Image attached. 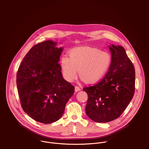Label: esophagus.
<instances>
[{"label": "esophagus", "mask_w": 149, "mask_h": 149, "mask_svg": "<svg viewBox=\"0 0 149 149\" xmlns=\"http://www.w3.org/2000/svg\"><path fill=\"white\" fill-rule=\"evenodd\" d=\"M80 90H81V88L79 87H78V86H75V92H78V91H79Z\"/></svg>", "instance_id": "1"}]
</instances>
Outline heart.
<instances>
[{
  "mask_svg": "<svg viewBox=\"0 0 149 149\" xmlns=\"http://www.w3.org/2000/svg\"><path fill=\"white\" fill-rule=\"evenodd\" d=\"M111 57L107 52L94 48L81 47L69 52V58L62 56L60 66L63 77L72 82L79 77L86 83L93 84L99 81L109 70Z\"/></svg>",
  "mask_w": 149,
  "mask_h": 149,
  "instance_id": "b5f03b06",
  "label": "heart"
}]
</instances>
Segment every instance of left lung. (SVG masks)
I'll return each instance as SVG.
<instances>
[{
	"label": "left lung",
	"instance_id": "left-lung-1",
	"mask_svg": "<svg viewBox=\"0 0 149 149\" xmlns=\"http://www.w3.org/2000/svg\"><path fill=\"white\" fill-rule=\"evenodd\" d=\"M111 63L104 78L93 86L84 88L88 94L86 112L92 120L108 123L118 118L132 100L135 70L124 48L109 45Z\"/></svg>",
	"mask_w": 149,
	"mask_h": 149
}]
</instances>
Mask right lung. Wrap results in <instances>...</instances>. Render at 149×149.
<instances>
[{
	"label": "right lung",
	"instance_id": "obj_1",
	"mask_svg": "<svg viewBox=\"0 0 149 149\" xmlns=\"http://www.w3.org/2000/svg\"><path fill=\"white\" fill-rule=\"evenodd\" d=\"M51 40L33 46L19 67L16 84L24 111L35 121L49 124L65 110L74 87L62 77L59 58L62 47Z\"/></svg>",
	"mask_w": 149,
	"mask_h": 149
}]
</instances>
